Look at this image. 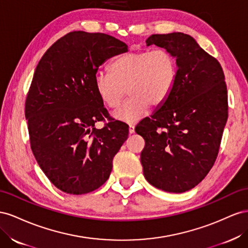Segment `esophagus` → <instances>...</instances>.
Listing matches in <instances>:
<instances>
[{
  "label": "esophagus",
  "mask_w": 248,
  "mask_h": 248,
  "mask_svg": "<svg viewBox=\"0 0 248 248\" xmlns=\"http://www.w3.org/2000/svg\"><path fill=\"white\" fill-rule=\"evenodd\" d=\"M129 133H130V134H134V133H135V126H134L133 124H130V125H129Z\"/></svg>",
  "instance_id": "34e87169"
}]
</instances>
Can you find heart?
<instances>
[{"label": "heart", "instance_id": "1", "mask_svg": "<svg viewBox=\"0 0 248 248\" xmlns=\"http://www.w3.org/2000/svg\"><path fill=\"white\" fill-rule=\"evenodd\" d=\"M176 79V61L166 48L132 52L119 56L109 65V73L97 72L94 87L102 102L116 109L123 98L128 100L114 112L123 123H136L146 112L148 105L158 107L170 94Z\"/></svg>", "mask_w": 248, "mask_h": 248}]
</instances>
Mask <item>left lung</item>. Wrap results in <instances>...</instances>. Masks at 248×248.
<instances>
[{
    "mask_svg": "<svg viewBox=\"0 0 248 248\" xmlns=\"http://www.w3.org/2000/svg\"><path fill=\"white\" fill-rule=\"evenodd\" d=\"M168 49L176 79L166 101L136 126L145 146L141 164L146 181L166 192L194 188L214 165L228 120V90L219 62L190 35L155 34L146 46Z\"/></svg>",
    "mask_w": 248,
    "mask_h": 248,
    "instance_id": "1",
    "label": "left lung"
}]
</instances>
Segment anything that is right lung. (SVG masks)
Returning <instances> with one entry per match:
<instances>
[{"label": "right lung", "mask_w": 248, "mask_h": 248, "mask_svg": "<svg viewBox=\"0 0 248 248\" xmlns=\"http://www.w3.org/2000/svg\"><path fill=\"white\" fill-rule=\"evenodd\" d=\"M128 52L104 33L69 32L42 56L34 72L25 115L31 148L41 170L68 194L94 191L108 180L112 161L128 138L124 123L110 122L94 87L104 62Z\"/></svg>", "instance_id": "right-lung-1"}]
</instances>
